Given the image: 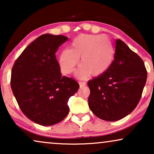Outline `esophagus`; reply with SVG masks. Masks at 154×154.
Masks as SVG:
<instances>
[{"label":"esophagus","instance_id":"esophagus-1","mask_svg":"<svg viewBox=\"0 0 154 154\" xmlns=\"http://www.w3.org/2000/svg\"><path fill=\"white\" fill-rule=\"evenodd\" d=\"M79 85H80V87H83V86H85L86 85L85 82H83V81H79Z\"/></svg>","mask_w":154,"mask_h":154}]
</instances>
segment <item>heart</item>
<instances>
[{"label":"heart","mask_w":154,"mask_h":154,"mask_svg":"<svg viewBox=\"0 0 154 154\" xmlns=\"http://www.w3.org/2000/svg\"><path fill=\"white\" fill-rule=\"evenodd\" d=\"M114 49L109 38L103 35L81 34L75 37L71 48H64L59 58V64L64 74L72 73L81 57V65L77 77L85 79L88 73L102 74L110 68L114 58Z\"/></svg>","instance_id":"b5f03b06"}]
</instances>
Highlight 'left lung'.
Wrapping results in <instances>:
<instances>
[{"instance_id": "left-lung-1", "label": "left lung", "mask_w": 154, "mask_h": 154, "mask_svg": "<svg viewBox=\"0 0 154 154\" xmlns=\"http://www.w3.org/2000/svg\"><path fill=\"white\" fill-rule=\"evenodd\" d=\"M146 78V67L140 57L116 39L114 60L110 68L88 82L90 110L104 121L122 119L137 106Z\"/></svg>"}]
</instances>
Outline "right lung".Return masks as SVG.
Returning a JSON list of instances; mask_svg holds the SVG:
<instances>
[{"label": "right lung", "instance_id": "obj_1", "mask_svg": "<svg viewBox=\"0 0 154 154\" xmlns=\"http://www.w3.org/2000/svg\"><path fill=\"white\" fill-rule=\"evenodd\" d=\"M69 38L40 35L19 56L12 69L10 85L26 116L42 125H52L68 115L70 97L79 88L74 79L62 76L55 53Z\"/></svg>", "mask_w": 154, "mask_h": 154}]
</instances>
